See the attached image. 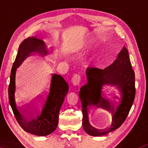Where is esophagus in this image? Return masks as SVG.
I'll use <instances>...</instances> for the list:
<instances>
[{"label":"esophagus","mask_w":148,"mask_h":148,"mask_svg":"<svg viewBox=\"0 0 148 148\" xmlns=\"http://www.w3.org/2000/svg\"><path fill=\"white\" fill-rule=\"evenodd\" d=\"M80 81V76L78 74H74L72 76L71 82L74 86H77L79 84Z\"/></svg>","instance_id":"34e87169"}]
</instances>
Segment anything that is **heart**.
I'll return each instance as SVG.
<instances>
[{"label": "heart", "mask_w": 148, "mask_h": 148, "mask_svg": "<svg viewBox=\"0 0 148 148\" xmlns=\"http://www.w3.org/2000/svg\"><path fill=\"white\" fill-rule=\"evenodd\" d=\"M91 44H92V41L89 39H85L81 40V41H78L76 42L74 45L72 46L71 49V51L72 53H76L79 51H82V50L87 48L88 47H89ZM100 49V45H95V46L93 47V51L94 54H95L96 53L98 52Z\"/></svg>", "instance_id": "b5f03b06"}]
</instances>
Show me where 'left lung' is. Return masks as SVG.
I'll return each mask as SVG.
<instances>
[{"mask_svg": "<svg viewBox=\"0 0 148 148\" xmlns=\"http://www.w3.org/2000/svg\"><path fill=\"white\" fill-rule=\"evenodd\" d=\"M88 83L81 88L83 127L92 136L100 137L117 129L127 117L136 95L135 74L127 48L123 46L112 64L104 69L88 67ZM102 108L112 114L110 126L104 130L93 127L89 121L91 110Z\"/></svg>", "mask_w": 148, "mask_h": 148, "instance_id": "left-lung-1", "label": "left lung"}]
</instances>
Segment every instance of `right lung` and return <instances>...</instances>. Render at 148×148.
<instances>
[{"label":"right lung","mask_w":148,"mask_h":148,"mask_svg":"<svg viewBox=\"0 0 148 148\" xmlns=\"http://www.w3.org/2000/svg\"><path fill=\"white\" fill-rule=\"evenodd\" d=\"M54 48H48L40 37H30L25 39L19 47L18 53L12 66L9 86V100L12 111L19 125L30 134L46 136L55 130L58 123V114L69 85L61 76L53 74L50 81L49 90L40 109L32 111V107L19 108L16 102V75L17 69L25 59L38 55L46 56L53 54Z\"/></svg>","instance_id":"add662e5"}]
</instances>
